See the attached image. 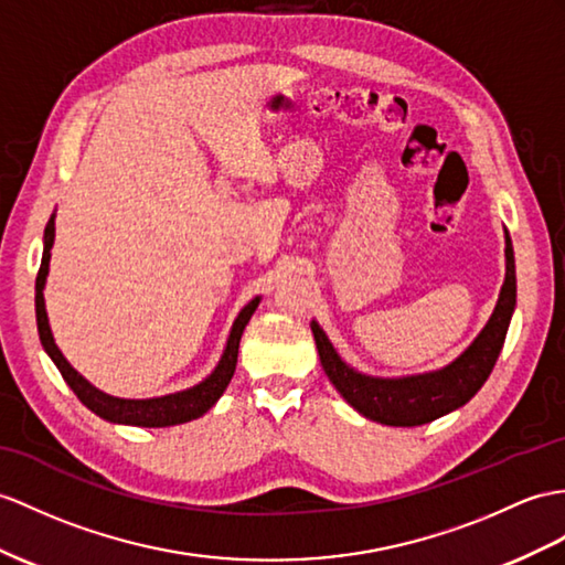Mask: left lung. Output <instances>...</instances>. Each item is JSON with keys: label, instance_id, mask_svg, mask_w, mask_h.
Returning a JSON list of instances; mask_svg holds the SVG:
<instances>
[{"label": "left lung", "instance_id": "8db88e82", "mask_svg": "<svg viewBox=\"0 0 565 565\" xmlns=\"http://www.w3.org/2000/svg\"><path fill=\"white\" fill-rule=\"evenodd\" d=\"M515 292L513 242L505 232V278L487 326L479 330L470 348L450 364L424 371V374L395 379L362 374L342 360L326 330L316 321H311V333L326 376L362 417L386 426H422L470 403L477 391L484 386L513 319Z\"/></svg>", "mask_w": 565, "mask_h": 565}]
</instances>
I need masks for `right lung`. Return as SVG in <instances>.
<instances>
[{
	"instance_id": "1",
	"label": "right lung",
	"mask_w": 565,
	"mask_h": 565,
	"mask_svg": "<svg viewBox=\"0 0 565 565\" xmlns=\"http://www.w3.org/2000/svg\"><path fill=\"white\" fill-rule=\"evenodd\" d=\"M54 215L50 217V223L45 227V237H43V260H40V270L35 278V319H38V333L40 342H43L45 352L50 354V360L54 366L60 369V374L68 383V388L76 393V397L84 403L90 412H95L100 419L113 422V424H127V426H148V429H158V426H177V424H186L191 419L203 417L217 401L220 395L225 393L227 383L235 376L237 369V352H239V340L246 323L254 316L260 297H254L249 305H244V309L237 313L235 323L230 328V335L225 342V350L220 354V360L215 369L203 381H199L196 386L168 393L160 397H141V401H134V397H115L100 388H95L90 381H86L78 371L66 362V356L54 342L50 319H47V309H45V282H47V273H50V252L54 244Z\"/></svg>"
}]
</instances>
